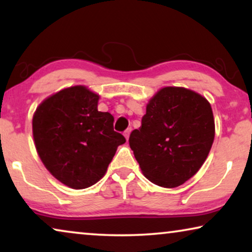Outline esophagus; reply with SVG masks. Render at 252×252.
<instances>
[{
	"label": "esophagus",
	"instance_id": "34e87169",
	"mask_svg": "<svg viewBox=\"0 0 252 252\" xmlns=\"http://www.w3.org/2000/svg\"><path fill=\"white\" fill-rule=\"evenodd\" d=\"M130 132H132V128H127V129L125 130V132H124V136H125L126 140L129 139V134H130Z\"/></svg>",
	"mask_w": 252,
	"mask_h": 252
}]
</instances>
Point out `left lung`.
I'll use <instances>...</instances> for the list:
<instances>
[{
	"label": "left lung",
	"mask_w": 252,
	"mask_h": 252,
	"mask_svg": "<svg viewBox=\"0 0 252 252\" xmlns=\"http://www.w3.org/2000/svg\"><path fill=\"white\" fill-rule=\"evenodd\" d=\"M213 140L215 118L208 99L184 87H164L147 104L129 147L148 180L174 188L197 173Z\"/></svg>",
	"instance_id": "obj_1"
}]
</instances>
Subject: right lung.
Here are the masks:
<instances>
[{
    "mask_svg": "<svg viewBox=\"0 0 252 252\" xmlns=\"http://www.w3.org/2000/svg\"><path fill=\"white\" fill-rule=\"evenodd\" d=\"M99 96L73 86L49 96L33 116L40 159L67 187L85 189L101 180L125 137L113 130L111 113L97 110Z\"/></svg>",
    "mask_w": 252,
    "mask_h": 252,
    "instance_id": "right-lung-1",
    "label": "right lung"
}]
</instances>
